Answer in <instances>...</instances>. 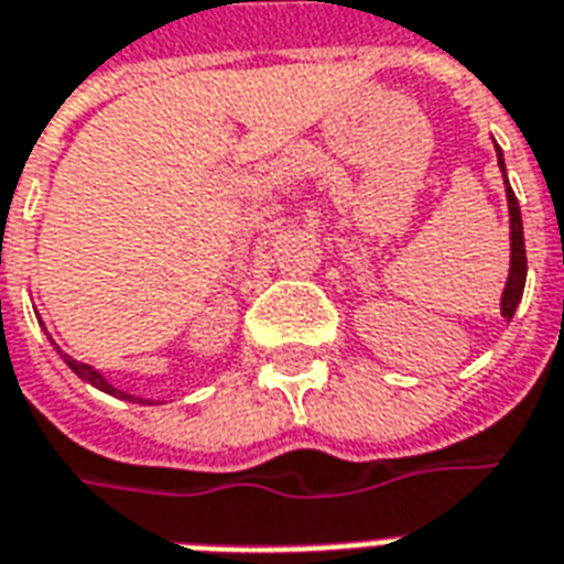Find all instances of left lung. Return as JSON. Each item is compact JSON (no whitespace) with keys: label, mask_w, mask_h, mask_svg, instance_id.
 <instances>
[{"label":"left lung","mask_w":564,"mask_h":564,"mask_svg":"<svg viewBox=\"0 0 564 564\" xmlns=\"http://www.w3.org/2000/svg\"><path fill=\"white\" fill-rule=\"evenodd\" d=\"M498 165L505 172V156L498 150ZM505 184H508V174H505ZM508 189V208H510V274L505 283V293H501V317H513V311L520 305L522 290H525V241H522V217H520V202L513 196L510 184Z\"/></svg>","instance_id":"1"}]
</instances>
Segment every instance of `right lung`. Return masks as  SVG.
<instances>
[{
	"label": "right lung",
	"mask_w": 564,
	"mask_h": 564,
	"mask_svg": "<svg viewBox=\"0 0 564 564\" xmlns=\"http://www.w3.org/2000/svg\"><path fill=\"white\" fill-rule=\"evenodd\" d=\"M59 356L66 359V366L72 368V371H75V375H78L80 380H87V383H93L96 390L108 392V395H117V399H129V402H135V395H129V392L115 390V387H111V383H108V380H105L102 375H99V371H96V368H93V366H87V362H78V359H72V356L63 354V350H59ZM139 402L144 404V399H139ZM148 404H150V402H148Z\"/></svg>",
	"instance_id": "add662e5"
}]
</instances>
